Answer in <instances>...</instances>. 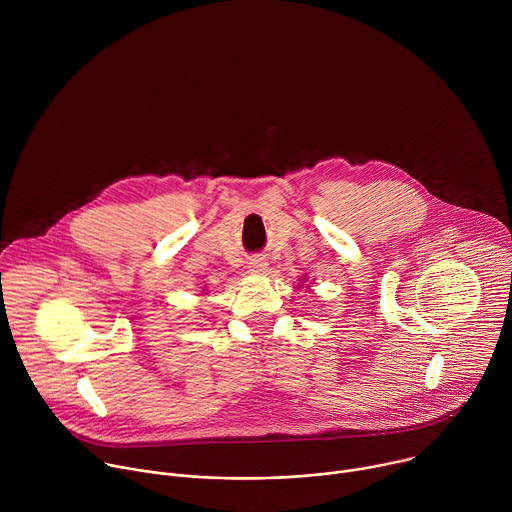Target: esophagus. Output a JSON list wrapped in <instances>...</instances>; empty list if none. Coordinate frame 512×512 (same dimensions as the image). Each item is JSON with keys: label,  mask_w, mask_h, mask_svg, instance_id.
Returning <instances> with one entry per match:
<instances>
[{"label": "esophagus", "mask_w": 512, "mask_h": 512, "mask_svg": "<svg viewBox=\"0 0 512 512\" xmlns=\"http://www.w3.org/2000/svg\"><path fill=\"white\" fill-rule=\"evenodd\" d=\"M249 267H251V271H253V273H265L267 263H265V259H263V257H255V259H251Z\"/></svg>", "instance_id": "1"}]
</instances>
